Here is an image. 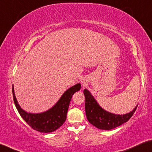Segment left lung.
Wrapping results in <instances>:
<instances>
[{
  "instance_id": "1",
  "label": "left lung",
  "mask_w": 152,
  "mask_h": 152,
  "mask_svg": "<svg viewBox=\"0 0 152 152\" xmlns=\"http://www.w3.org/2000/svg\"><path fill=\"white\" fill-rule=\"evenodd\" d=\"M85 96V109L86 117L90 124L101 130H111L120 126L130 120L137 108L136 107L130 113L124 115H117L104 110L98 104L96 100L88 90H83Z\"/></svg>"
}]
</instances>
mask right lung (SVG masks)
<instances>
[{
	"mask_svg": "<svg viewBox=\"0 0 152 152\" xmlns=\"http://www.w3.org/2000/svg\"><path fill=\"white\" fill-rule=\"evenodd\" d=\"M80 89V83L72 86L62 94L54 106L47 111L41 113H27L23 110L15 98L13 85L12 86V92L14 103L20 115L25 122L37 131L48 133L55 131L64 123L72 96Z\"/></svg>",
	"mask_w": 152,
	"mask_h": 152,
	"instance_id": "add662e5",
	"label": "right lung"
}]
</instances>
